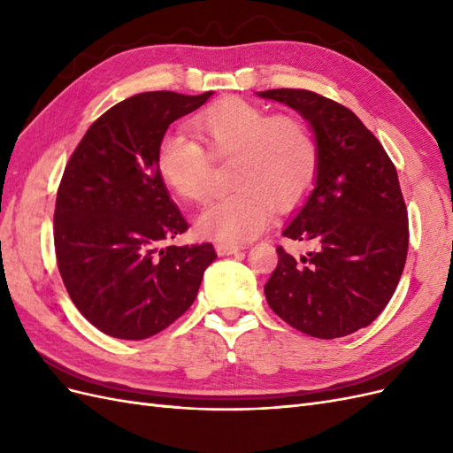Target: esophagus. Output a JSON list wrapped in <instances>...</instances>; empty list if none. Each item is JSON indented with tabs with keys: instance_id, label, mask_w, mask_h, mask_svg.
<instances>
[{
	"instance_id": "esophagus-1",
	"label": "esophagus",
	"mask_w": 453,
	"mask_h": 453,
	"mask_svg": "<svg viewBox=\"0 0 453 453\" xmlns=\"http://www.w3.org/2000/svg\"><path fill=\"white\" fill-rule=\"evenodd\" d=\"M243 250V245L240 243H215V251L219 257H226L232 253H238Z\"/></svg>"
}]
</instances>
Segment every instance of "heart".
I'll list each match as a JSON object with an SVG mask.
<instances>
[{
    "label": "heart",
    "mask_w": 453,
    "mask_h": 453,
    "mask_svg": "<svg viewBox=\"0 0 453 453\" xmlns=\"http://www.w3.org/2000/svg\"><path fill=\"white\" fill-rule=\"evenodd\" d=\"M195 138L166 132L155 164L162 183L175 196L202 202L208 190L210 157L232 158V193L215 198L196 219L202 238L245 242L266 226L276 205L293 210L306 198L319 172V149L311 130L289 115L270 117L266 109L243 98H223L190 120Z\"/></svg>",
    "instance_id": "obj_1"
}]
</instances>
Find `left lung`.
Masks as SVG:
<instances>
[{"label": "left lung", "mask_w": 453, "mask_h": 453, "mask_svg": "<svg viewBox=\"0 0 453 453\" xmlns=\"http://www.w3.org/2000/svg\"><path fill=\"white\" fill-rule=\"evenodd\" d=\"M303 115L315 134L319 172L285 238L313 243L296 260L281 245L265 285L273 313L313 338H340L388 306L408 253V211L396 168L359 117L304 88L258 92Z\"/></svg>", "instance_id": "left-lung-1"}]
</instances>
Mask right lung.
<instances>
[{"instance_id":"add662e5","label":"right lung","mask_w":453,"mask_h":453,"mask_svg":"<svg viewBox=\"0 0 453 453\" xmlns=\"http://www.w3.org/2000/svg\"><path fill=\"white\" fill-rule=\"evenodd\" d=\"M213 92H143L92 122L65 164L54 208V251L77 310L102 333L145 340L195 303L217 253L211 243L166 245L188 228L157 172L173 120Z\"/></svg>"}]
</instances>
